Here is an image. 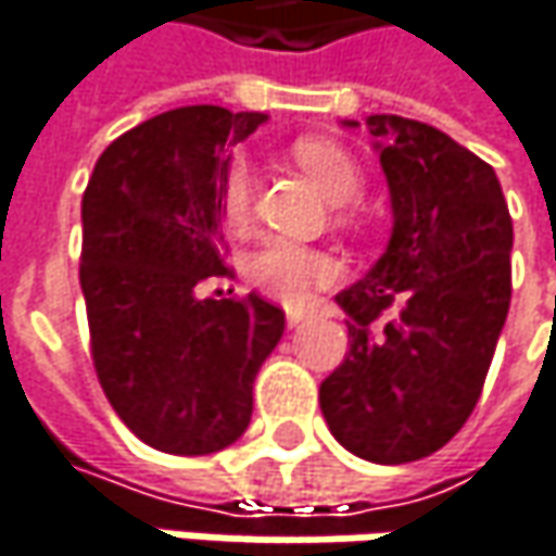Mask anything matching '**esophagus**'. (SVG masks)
I'll use <instances>...</instances> for the list:
<instances>
[{
	"instance_id": "1",
	"label": "esophagus",
	"mask_w": 556,
	"mask_h": 556,
	"mask_svg": "<svg viewBox=\"0 0 556 556\" xmlns=\"http://www.w3.org/2000/svg\"><path fill=\"white\" fill-rule=\"evenodd\" d=\"M285 319H288L291 329H298V326H303V323L309 319V313H306L303 306H288V309H285Z\"/></svg>"
}]
</instances>
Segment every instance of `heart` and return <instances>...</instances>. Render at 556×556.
<instances>
[{
	"label": "heart",
	"mask_w": 556,
	"mask_h": 556,
	"mask_svg": "<svg viewBox=\"0 0 556 556\" xmlns=\"http://www.w3.org/2000/svg\"><path fill=\"white\" fill-rule=\"evenodd\" d=\"M291 154L300 164V170L332 202L344 205L357 199L364 186V174L341 144L329 139H300L291 148ZM250 215H253V167L243 157H237L220 182V218L230 230H243L250 224ZM247 278L265 298L300 303L316 288L336 278V262L309 247H298L288 240H268L247 262Z\"/></svg>",
	"instance_id": "obj_1"
}]
</instances>
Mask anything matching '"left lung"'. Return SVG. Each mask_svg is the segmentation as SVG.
Masks as SVG:
<instances>
[{"instance_id": "obj_1", "label": "left lung", "mask_w": 556, "mask_h": 556, "mask_svg": "<svg viewBox=\"0 0 556 556\" xmlns=\"http://www.w3.org/2000/svg\"><path fill=\"white\" fill-rule=\"evenodd\" d=\"M367 129L392 233L370 271L336 294L351 348L319 405L348 453L402 465L446 446L481 399L509 313L513 220L494 167L446 132L392 113L367 116ZM382 312L393 319L374 333Z\"/></svg>"}]
</instances>
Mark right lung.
Returning a JSON list of instances; mask_svg holds the SVG:
<instances>
[{
	"label": "right lung",
	"mask_w": 556,
	"mask_h": 556,
	"mask_svg": "<svg viewBox=\"0 0 556 556\" xmlns=\"http://www.w3.org/2000/svg\"><path fill=\"white\" fill-rule=\"evenodd\" d=\"M262 123L265 113L212 103L167 110L100 154L81 199L94 370L119 420L161 453L208 456L237 443L258 367L285 336V313L258 294L202 298L205 281L230 275L227 151Z\"/></svg>",
	"instance_id": "obj_1"
}]
</instances>
